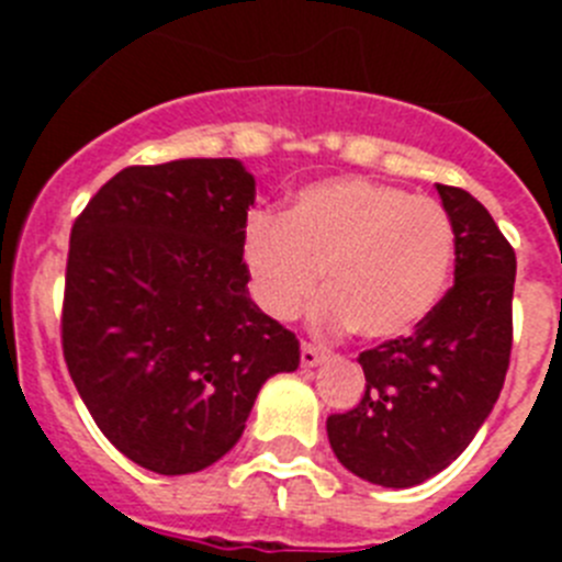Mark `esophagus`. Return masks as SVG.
<instances>
[{
    "instance_id": "obj_1",
    "label": "esophagus",
    "mask_w": 562,
    "mask_h": 562,
    "mask_svg": "<svg viewBox=\"0 0 562 562\" xmlns=\"http://www.w3.org/2000/svg\"><path fill=\"white\" fill-rule=\"evenodd\" d=\"M324 360V349L321 346H315V342H301V362H304L306 369H312V366H317V362Z\"/></svg>"
}]
</instances>
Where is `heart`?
Here are the masks:
<instances>
[{
  "mask_svg": "<svg viewBox=\"0 0 562 562\" xmlns=\"http://www.w3.org/2000/svg\"><path fill=\"white\" fill-rule=\"evenodd\" d=\"M453 225L439 202L366 177L297 191L284 216L250 213L241 256L256 304L290 321L310 304L324 270L315 321L369 340L408 335L448 284Z\"/></svg>",
  "mask_w": 562,
  "mask_h": 562,
  "instance_id": "1",
  "label": "heart"
}]
</instances>
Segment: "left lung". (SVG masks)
I'll list each match as a JSON object with an SVG mask.
<instances>
[{
	"instance_id": "left-lung-1",
	"label": "left lung",
	"mask_w": 562,
	"mask_h": 562,
	"mask_svg": "<svg viewBox=\"0 0 562 562\" xmlns=\"http://www.w3.org/2000/svg\"><path fill=\"white\" fill-rule=\"evenodd\" d=\"M436 191L453 225L456 284L414 335L357 357L366 394L326 419L337 461L394 490L464 453L504 389L513 351V245L475 196L453 186Z\"/></svg>"
}]
</instances>
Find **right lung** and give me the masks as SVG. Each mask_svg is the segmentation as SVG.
<instances>
[{"label":"right lung","mask_w":562,"mask_h":562,"mask_svg":"<svg viewBox=\"0 0 562 562\" xmlns=\"http://www.w3.org/2000/svg\"><path fill=\"white\" fill-rule=\"evenodd\" d=\"M238 160L132 166L69 233L64 360L101 434L160 475L200 473L241 439L258 391L295 371L290 329L252 304Z\"/></svg>","instance_id":"right-lung-1"}]
</instances>
